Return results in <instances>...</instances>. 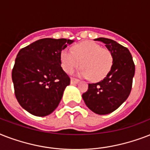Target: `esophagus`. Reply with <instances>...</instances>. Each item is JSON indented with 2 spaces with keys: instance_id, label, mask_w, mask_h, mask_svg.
<instances>
[{
  "instance_id": "obj_1",
  "label": "esophagus",
  "mask_w": 150,
  "mask_h": 150,
  "mask_svg": "<svg viewBox=\"0 0 150 150\" xmlns=\"http://www.w3.org/2000/svg\"><path fill=\"white\" fill-rule=\"evenodd\" d=\"M78 82H79V79H75V78H71V84H76Z\"/></svg>"
}]
</instances>
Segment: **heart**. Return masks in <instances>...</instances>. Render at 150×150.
Wrapping results in <instances>:
<instances>
[{"instance_id":"obj_1","label":"heart","mask_w":150,"mask_h":150,"mask_svg":"<svg viewBox=\"0 0 150 150\" xmlns=\"http://www.w3.org/2000/svg\"><path fill=\"white\" fill-rule=\"evenodd\" d=\"M72 51L64 49L61 53V66L64 71L72 73L81 66L79 75L93 81L104 79L113 65V55L107 48L93 41H82L72 47Z\"/></svg>"}]
</instances>
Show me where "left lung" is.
<instances>
[{
  "instance_id": "1",
  "label": "left lung",
  "mask_w": 150,
  "mask_h": 150,
  "mask_svg": "<svg viewBox=\"0 0 150 150\" xmlns=\"http://www.w3.org/2000/svg\"><path fill=\"white\" fill-rule=\"evenodd\" d=\"M113 55V65L107 76L96 83H89L82 94L85 103L92 111L107 114L114 111L129 96L135 75V64L127 47L107 38H97Z\"/></svg>"
}]
</instances>
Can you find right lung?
I'll list each match as a JSON object with an SVG mask.
<instances>
[{"mask_svg":"<svg viewBox=\"0 0 150 150\" xmlns=\"http://www.w3.org/2000/svg\"><path fill=\"white\" fill-rule=\"evenodd\" d=\"M73 40L44 38L22 48L13 67L15 97L33 115L44 117L56 109L70 78L61 67V53Z\"/></svg>","mask_w":150,"mask_h":150,"instance_id":"right-lung-1","label":"right lung"}]
</instances>
